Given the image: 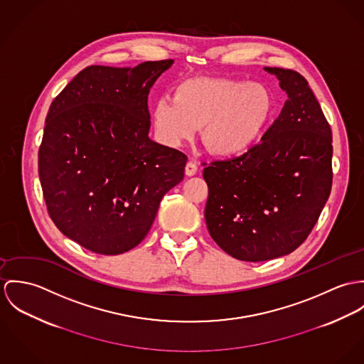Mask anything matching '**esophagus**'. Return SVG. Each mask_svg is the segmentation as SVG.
<instances>
[{
    "label": "esophagus",
    "instance_id": "obj_1",
    "mask_svg": "<svg viewBox=\"0 0 364 364\" xmlns=\"http://www.w3.org/2000/svg\"><path fill=\"white\" fill-rule=\"evenodd\" d=\"M197 171H198L197 163L191 161V162H188L186 164V174H187V176H196Z\"/></svg>",
    "mask_w": 364,
    "mask_h": 364
}]
</instances>
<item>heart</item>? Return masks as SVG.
<instances>
[{
  "label": "heart",
  "mask_w": 364,
  "mask_h": 364,
  "mask_svg": "<svg viewBox=\"0 0 364 364\" xmlns=\"http://www.w3.org/2000/svg\"><path fill=\"white\" fill-rule=\"evenodd\" d=\"M272 113V93L259 82L197 77L178 83L173 99H159L152 122L170 146L191 141L202 127L203 144L215 155L230 158L259 139Z\"/></svg>",
  "instance_id": "b5f03b06"
}]
</instances>
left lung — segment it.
Returning <instances> with one entry per match:
<instances>
[{
  "label": "left lung",
  "instance_id": "8db88e82",
  "mask_svg": "<svg viewBox=\"0 0 364 364\" xmlns=\"http://www.w3.org/2000/svg\"><path fill=\"white\" fill-rule=\"evenodd\" d=\"M264 70L287 95L279 117L248 152L203 168L209 235L248 262L294 251L317 223L332 187V132L309 82L291 70Z\"/></svg>",
  "mask_w": 364,
  "mask_h": 364
}]
</instances>
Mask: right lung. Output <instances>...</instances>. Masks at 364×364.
<instances>
[{
    "instance_id": "1",
    "label": "right lung",
    "mask_w": 364,
    "mask_h": 364,
    "mask_svg": "<svg viewBox=\"0 0 364 364\" xmlns=\"http://www.w3.org/2000/svg\"><path fill=\"white\" fill-rule=\"evenodd\" d=\"M173 60L134 68L90 65L53 100L39 177L58 230L103 255L145 239L187 156L149 138L148 95Z\"/></svg>"
}]
</instances>
